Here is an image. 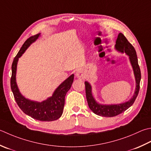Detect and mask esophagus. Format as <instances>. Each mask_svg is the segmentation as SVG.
<instances>
[{"mask_svg": "<svg viewBox=\"0 0 151 151\" xmlns=\"http://www.w3.org/2000/svg\"><path fill=\"white\" fill-rule=\"evenodd\" d=\"M76 76H77V78H78L79 79H84V73H83V71H82V70H81V69H78L77 71H76Z\"/></svg>", "mask_w": 151, "mask_h": 151, "instance_id": "34e87169", "label": "esophagus"}]
</instances>
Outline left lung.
Returning a JSON list of instances; mask_svg holds the SVG:
<instances>
[{
  "mask_svg": "<svg viewBox=\"0 0 151 151\" xmlns=\"http://www.w3.org/2000/svg\"><path fill=\"white\" fill-rule=\"evenodd\" d=\"M115 47L119 51L122 53L125 52L127 55L129 56V60H130L132 65L133 69H134L135 81H136V89H135L134 96L128 102L119 105H103L98 104L95 101L92 96V94H91V86L88 82H85L86 96L88 104L90 109L95 114L99 115V116L105 117H113L117 116V115L126 111L129 107H130L136 99L140 88V81L141 77V70L139 66L138 65L137 54L134 47L132 45V44L129 42L124 35L121 32H120L118 35Z\"/></svg>",
  "mask_w": 151,
  "mask_h": 151,
  "instance_id": "left-lung-1",
  "label": "left lung"
}]
</instances>
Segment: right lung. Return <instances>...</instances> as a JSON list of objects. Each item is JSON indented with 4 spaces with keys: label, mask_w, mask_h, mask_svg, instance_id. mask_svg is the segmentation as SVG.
I'll list each match as a JSON object with an SVG mask.
<instances>
[{
    "label": "right lung",
    "mask_w": 151,
    "mask_h": 151,
    "mask_svg": "<svg viewBox=\"0 0 151 151\" xmlns=\"http://www.w3.org/2000/svg\"><path fill=\"white\" fill-rule=\"evenodd\" d=\"M39 35L40 34H37L29 37L23 44L17 54L14 58L12 65L10 86L14 99L17 105L23 113L34 119L50 122V121H54L60 119L63 113L65 105V97L67 91L71 87L73 82L74 75H70L63 82H62L55 90L53 96L46 101L41 103L32 101L25 99L24 97L21 95L16 82L17 61H18V58L25 52L29 46L36 40Z\"/></svg>",
    "instance_id": "add662e5"
}]
</instances>
